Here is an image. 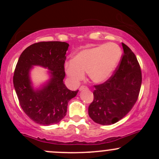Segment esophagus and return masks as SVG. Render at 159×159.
<instances>
[{
    "label": "esophagus",
    "mask_w": 159,
    "mask_h": 159,
    "mask_svg": "<svg viewBox=\"0 0 159 159\" xmlns=\"http://www.w3.org/2000/svg\"><path fill=\"white\" fill-rule=\"evenodd\" d=\"M87 87H86V86H84V85H82V86H81V87H80V88H79V90L80 91H81V90H87Z\"/></svg>",
    "instance_id": "34e87169"
}]
</instances>
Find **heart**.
<instances>
[{
  "mask_svg": "<svg viewBox=\"0 0 159 159\" xmlns=\"http://www.w3.org/2000/svg\"><path fill=\"white\" fill-rule=\"evenodd\" d=\"M121 57V50L115 43H105L84 49L65 66L67 75L75 83L87 72L91 81L102 83L111 77Z\"/></svg>",
  "mask_w": 159,
  "mask_h": 159,
  "instance_id": "heart-1",
  "label": "heart"
}]
</instances>
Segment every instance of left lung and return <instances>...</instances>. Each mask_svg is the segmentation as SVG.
<instances>
[{"label": "left lung", "instance_id": "obj_1", "mask_svg": "<svg viewBox=\"0 0 159 159\" xmlns=\"http://www.w3.org/2000/svg\"><path fill=\"white\" fill-rule=\"evenodd\" d=\"M123 56L117 68L106 81L95 85L93 101L88 114L95 123L111 125L123 119L129 112L139 96L141 69L135 54L122 43Z\"/></svg>", "mask_w": 159, "mask_h": 159}]
</instances>
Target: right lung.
<instances>
[{
    "instance_id": "obj_1",
    "label": "right lung",
    "mask_w": 159,
    "mask_h": 159,
    "mask_svg": "<svg viewBox=\"0 0 159 159\" xmlns=\"http://www.w3.org/2000/svg\"><path fill=\"white\" fill-rule=\"evenodd\" d=\"M69 45L58 41L34 43L24 50L16 64L13 84L19 104L27 116L40 125L59 123L66 114L69 101L78 92L69 90L63 83ZM33 65L50 70V80L39 90H33L29 76Z\"/></svg>"
}]
</instances>
